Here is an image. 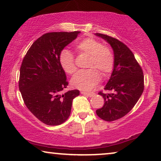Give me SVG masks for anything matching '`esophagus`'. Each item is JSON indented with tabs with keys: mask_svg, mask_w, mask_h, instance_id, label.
I'll return each mask as SVG.
<instances>
[{
	"mask_svg": "<svg viewBox=\"0 0 161 161\" xmlns=\"http://www.w3.org/2000/svg\"><path fill=\"white\" fill-rule=\"evenodd\" d=\"M81 94L84 95H87L88 97H92L94 94V92H81Z\"/></svg>",
	"mask_w": 161,
	"mask_h": 161,
	"instance_id": "obj_1",
	"label": "esophagus"
}]
</instances>
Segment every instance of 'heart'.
Instances as JSON below:
<instances>
[{"label":"heart","mask_w":161,"mask_h":161,"mask_svg":"<svg viewBox=\"0 0 161 161\" xmlns=\"http://www.w3.org/2000/svg\"><path fill=\"white\" fill-rule=\"evenodd\" d=\"M79 54L90 55L86 67L89 69L80 71L73 76L71 85L81 90H90L97 85L100 75L107 76L113 69L114 56L111 48L94 38H86L75 45ZM60 64L69 75H74L77 69L75 56L70 51L63 49L59 54ZM99 73H98V72Z\"/></svg>","instance_id":"obj_1"}]
</instances>
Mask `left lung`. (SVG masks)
I'll return each instance as SVG.
<instances>
[{
  "label": "left lung",
  "mask_w": 161,
  "mask_h": 161,
  "mask_svg": "<svg viewBox=\"0 0 161 161\" xmlns=\"http://www.w3.org/2000/svg\"><path fill=\"white\" fill-rule=\"evenodd\" d=\"M95 34L107 41L114 52V69L104 88L112 92H98L104 103L103 108L96 110L99 117L112 122L126 115L136 105L144 90V75L133 53L124 43L108 35Z\"/></svg>",
  "instance_id": "1"
}]
</instances>
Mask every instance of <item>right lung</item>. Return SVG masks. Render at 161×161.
<instances>
[{
    "label": "right lung",
    "instance_id": "right-lung-1",
    "mask_svg": "<svg viewBox=\"0 0 161 161\" xmlns=\"http://www.w3.org/2000/svg\"><path fill=\"white\" fill-rule=\"evenodd\" d=\"M80 31L47 33L35 41L21 63L19 87L31 113L48 125L62 124L70 115L77 90L61 94L69 82L59 62L60 52Z\"/></svg>",
    "mask_w": 161,
    "mask_h": 161
}]
</instances>
